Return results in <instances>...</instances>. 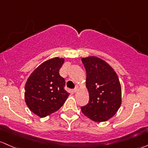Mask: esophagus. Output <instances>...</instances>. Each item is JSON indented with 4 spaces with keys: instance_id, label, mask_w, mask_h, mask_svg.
Masks as SVG:
<instances>
[{
    "instance_id": "obj_1",
    "label": "esophagus",
    "mask_w": 148,
    "mask_h": 148,
    "mask_svg": "<svg viewBox=\"0 0 148 148\" xmlns=\"http://www.w3.org/2000/svg\"><path fill=\"white\" fill-rule=\"evenodd\" d=\"M78 90H79V88L77 87H75V88H74V90H73V92H77Z\"/></svg>"
}]
</instances>
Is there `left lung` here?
<instances>
[{"label": "left lung", "mask_w": 148, "mask_h": 148, "mask_svg": "<svg viewBox=\"0 0 148 148\" xmlns=\"http://www.w3.org/2000/svg\"><path fill=\"white\" fill-rule=\"evenodd\" d=\"M87 72L90 100L82 106L83 114L96 122L115 115L121 104V89L116 73L106 61L95 56L82 59Z\"/></svg>", "instance_id": "8db88e82"}]
</instances>
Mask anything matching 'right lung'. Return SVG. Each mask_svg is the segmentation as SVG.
Returning a JSON list of instances; mask_svg holds the SVG:
<instances>
[{
	"label": "right lung",
	"instance_id": "1",
	"mask_svg": "<svg viewBox=\"0 0 148 148\" xmlns=\"http://www.w3.org/2000/svg\"><path fill=\"white\" fill-rule=\"evenodd\" d=\"M64 58H51L42 63L31 74L25 84V102L32 112L45 117L64 105L69 93L65 79L59 74Z\"/></svg>",
	"mask_w": 148,
	"mask_h": 148
}]
</instances>
